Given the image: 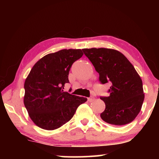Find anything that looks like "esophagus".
Instances as JSON below:
<instances>
[{
    "instance_id": "obj_1",
    "label": "esophagus",
    "mask_w": 159,
    "mask_h": 159,
    "mask_svg": "<svg viewBox=\"0 0 159 159\" xmlns=\"http://www.w3.org/2000/svg\"><path fill=\"white\" fill-rule=\"evenodd\" d=\"M94 100H95V98H94V97H90V98H88V101L89 102H92Z\"/></svg>"
}]
</instances>
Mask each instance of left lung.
<instances>
[{
	"label": "left lung",
	"instance_id": "8db88e82",
	"mask_svg": "<svg viewBox=\"0 0 159 159\" xmlns=\"http://www.w3.org/2000/svg\"><path fill=\"white\" fill-rule=\"evenodd\" d=\"M99 74L102 84L111 83L109 97H101L105 110L102 119L114 125H126L136 118L144 99L140 76L129 60L119 51L109 48L82 49Z\"/></svg>",
	"mask_w": 159,
	"mask_h": 159
}]
</instances>
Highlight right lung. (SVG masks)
I'll return each instance as SVG.
<instances>
[{
  "mask_svg": "<svg viewBox=\"0 0 159 159\" xmlns=\"http://www.w3.org/2000/svg\"><path fill=\"white\" fill-rule=\"evenodd\" d=\"M80 49L50 53L32 67L25 82L24 104L29 117L39 128L53 130L69 121L87 98L64 92L70 68L82 57Z\"/></svg>",
  "mask_w": 159,
  "mask_h": 159,
  "instance_id": "add662e5",
  "label": "right lung"
}]
</instances>
